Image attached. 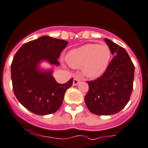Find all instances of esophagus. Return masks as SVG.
I'll return each instance as SVG.
<instances>
[{
	"instance_id": "34e87169",
	"label": "esophagus",
	"mask_w": 148,
	"mask_h": 148,
	"mask_svg": "<svg viewBox=\"0 0 148 148\" xmlns=\"http://www.w3.org/2000/svg\"><path fill=\"white\" fill-rule=\"evenodd\" d=\"M80 82V78L78 77H75L74 79V80H73V85H74V86H76V85H77Z\"/></svg>"
}]
</instances>
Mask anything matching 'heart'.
<instances>
[{"instance_id": "obj_1", "label": "heart", "mask_w": 148, "mask_h": 148, "mask_svg": "<svg viewBox=\"0 0 148 148\" xmlns=\"http://www.w3.org/2000/svg\"><path fill=\"white\" fill-rule=\"evenodd\" d=\"M111 55L108 45L86 44L71 50L66 55V60L73 68H82L84 76L97 78L107 69Z\"/></svg>"}]
</instances>
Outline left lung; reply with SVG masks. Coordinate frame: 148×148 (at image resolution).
<instances>
[{
	"instance_id": "8db88e82",
	"label": "left lung",
	"mask_w": 148,
	"mask_h": 148,
	"mask_svg": "<svg viewBox=\"0 0 148 148\" xmlns=\"http://www.w3.org/2000/svg\"><path fill=\"white\" fill-rule=\"evenodd\" d=\"M114 58L101 77L86 81L89 90L85 103L97 116L118 113L127 105L133 89L134 66L125 49L105 39Z\"/></svg>"
}]
</instances>
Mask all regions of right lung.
<instances>
[{"instance_id": "obj_1", "label": "right lung", "mask_w": 148, "mask_h": 148, "mask_svg": "<svg viewBox=\"0 0 148 148\" xmlns=\"http://www.w3.org/2000/svg\"><path fill=\"white\" fill-rule=\"evenodd\" d=\"M68 42L50 36L25 43L15 54L11 64L13 89L16 99L29 111L49 115L58 110L73 78L63 84L56 82L52 71H42L39 64L47 61L59 65L58 58Z\"/></svg>"}]
</instances>
